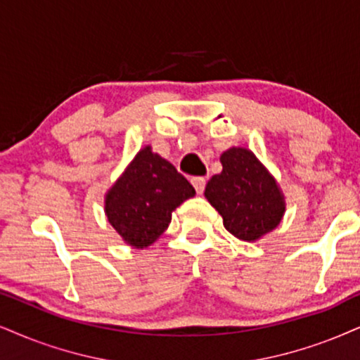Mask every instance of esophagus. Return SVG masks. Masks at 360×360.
<instances>
[{
  "instance_id": "1",
  "label": "esophagus",
  "mask_w": 360,
  "mask_h": 360,
  "mask_svg": "<svg viewBox=\"0 0 360 360\" xmlns=\"http://www.w3.org/2000/svg\"><path fill=\"white\" fill-rule=\"evenodd\" d=\"M192 185L197 190V193H203V190H205V179L203 176H193Z\"/></svg>"
}]
</instances>
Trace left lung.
Returning a JSON list of instances; mask_svg holds the SVG:
<instances>
[{"instance_id": "8db88e82", "label": "left lung", "mask_w": 360, "mask_h": 360, "mask_svg": "<svg viewBox=\"0 0 360 360\" xmlns=\"http://www.w3.org/2000/svg\"><path fill=\"white\" fill-rule=\"evenodd\" d=\"M221 172L208 180L205 198L240 240L255 242L281 224L285 200L277 181L250 150L233 146L221 153Z\"/></svg>"}]
</instances>
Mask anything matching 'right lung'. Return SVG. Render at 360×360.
Listing matches in <instances>:
<instances>
[{"label": "right lung", "mask_w": 360, "mask_h": 360, "mask_svg": "<svg viewBox=\"0 0 360 360\" xmlns=\"http://www.w3.org/2000/svg\"><path fill=\"white\" fill-rule=\"evenodd\" d=\"M193 195L190 181L170 162L145 146L108 190L105 212L128 245L145 248L165 232L172 212Z\"/></svg>", "instance_id": "obj_1"}]
</instances>
